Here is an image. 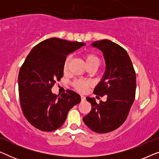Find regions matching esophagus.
Listing matches in <instances>:
<instances>
[{
	"mask_svg": "<svg viewBox=\"0 0 159 159\" xmlns=\"http://www.w3.org/2000/svg\"><path fill=\"white\" fill-rule=\"evenodd\" d=\"M85 99H86V97L84 96V95H81V100H82V101H85Z\"/></svg>",
	"mask_w": 159,
	"mask_h": 159,
	"instance_id": "1",
	"label": "esophagus"
}]
</instances>
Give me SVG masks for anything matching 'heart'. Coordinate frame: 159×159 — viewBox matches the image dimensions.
<instances>
[{
	"instance_id": "obj_1",
	"label": "heart",
	"mask_w": 159,
	"mask_h": 159,
	"mask_svg": "<svg viewBox=\"0 0 159 159\" xmlns=\"http://www.w3.org/2000/svg\"><path fill=\"white\" fill-rule=\"evenodd\" d=\"M84 59L85 61L87 66H98L101 64V59L95 53H88L84 55ZM70 58L67 57L64 63V71H66L68 69V66ZM73 87L75 90L79 91L80 93L86 92L88 88L91 85V83L89 81H85L82 80H77L73 82Z\"/></svg>"
}]
</instances>
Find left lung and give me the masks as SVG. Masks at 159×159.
Instances as JSON below:
<instances>
[{
    "mask_svg": "<svg viewBox=\"0 0 159 159\" xmlns=\"http://www.w3.org/2000/svg\"><path fill=\"white\" fill-rule=\"evenodd\" d=\"M93 47L103 52L106 71L93 93L107 95L106 102L97 103L94 98L87 97L92 109L83 117L85 125L97 133H107L125 122L135 98L136 75L127 51L108 40H98Z\"/></svg>",
    "mask_w": 159,
    "mask_h": 159,
    "instance_id": "1",
    "label": "left lung"
}]
</instances>
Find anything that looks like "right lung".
<instances>
[{
	"label": "right lung",
	"mask_w": 159,
	"mask_h": 159,
	"mask_svg": "<svg viewBox=\"0 0 159 159\" xmlns=\"http://www.w3.org/2000/svg\"><path fill=\"white\" fill-rule=\"evenodd\" d=\"M85 43L52 38L31 50L19 70L18 82L21 108L27 120L37 129L51 132L61 127L69 111L81 101L72 90L59 95L51 89L64 76L69 53Z\"/></svg>",
	"instance_id": "right-lung-1"
}]
</instances>
